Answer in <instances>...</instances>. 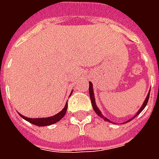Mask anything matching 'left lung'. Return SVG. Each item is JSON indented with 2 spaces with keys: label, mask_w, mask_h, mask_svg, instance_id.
I'll return each instance as SVG.
<instances>
[{
  "label": "left lung",
  "mask_w": 159,
  "mask_h": 159,
  "mask_svg": "<svg viewBox=\"0 0 159 159\" xmlns=\"http://www.w3.org/2000/svg\"><path fill=\"white\" fill-rule=\"evenodd\" d=\"M150 91H151V90H150ZM150 91H149V93H148V94H147V98H146V100H145V101H144V103H143V105H142V107H140V110L138 111V112H137V113L135 114V116H134V117H136V116H138V115H139V114H140V112H141V111H142L144 110V108L146 107L147 102H148V100H149ZM89 96H90V100H91V103H92V106H93V110H94V111L96 112L97 115H99V116H100V117H102V118H103V119L105 120V121H107V122H111L110 120L107 119V117H104L103 115H102V113L100 112V111L99 110V108L97 107L96 104H95V99H94V93H93V84H92V83H91V82H90V83H89ZM134 117H133V118H134ZM133 118H131V119L128 120V121H126L125 123H128V122H129V121H131V120L133 119Z\"/></svg>",
  "instance_id": "obj_1"
}]
</instances>
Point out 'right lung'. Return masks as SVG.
<instances>
[{"instance_id":"add662e5","label":"right lung","mask_w":159,"mask_h":159,"mask_svg":"<svg viewBox=\"0 0 159 159\" xmlns=\"http://www.w3.org/2000/svg\"><path fill=\"white\" fill-rule=\"evenodd\" d=\"M72 92V91H71ZM67 103L66 104V107L63 108V110L61 111H59V113H57L54 116H52V117H42V118H30V117H25L21 114L19 113V116L21 117H23L24 119L28 121L29 123H32V124H35L36 126H48V125H51V124H53V123L59 122V120H61L64 117V116L66 115V111H67Z\"/></svg>"}]
</instances>
